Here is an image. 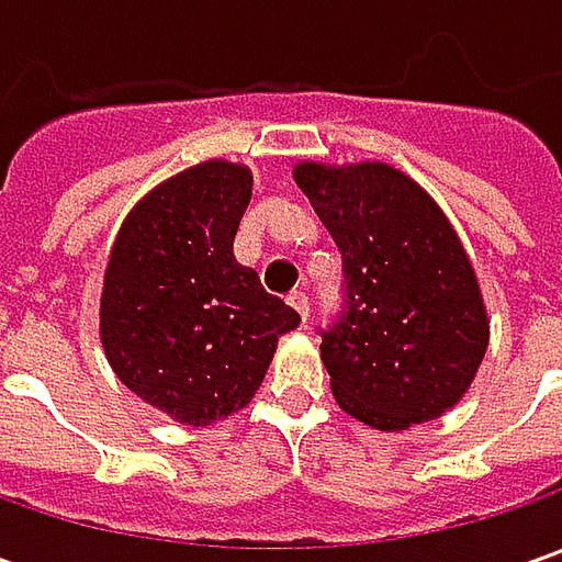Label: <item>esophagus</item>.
Segmentation results:
<instances>
[{"mask_svg": "<svg viewBox=\"0 0 562 562\" xmlns=\"http://www.w3.org/2000/svg\"><path fill=\"white\" fill-rule=\"evenodd\" d=\"M288 303H291L293 310L300 313V318H303V322L310 318V296H306V293H303V291H293L291 296H288Z\"/></svg>", "mask_w": 562, "mask_h": 562, "instance_id": "34e87169", "label": "esophagus"}]
</instances>
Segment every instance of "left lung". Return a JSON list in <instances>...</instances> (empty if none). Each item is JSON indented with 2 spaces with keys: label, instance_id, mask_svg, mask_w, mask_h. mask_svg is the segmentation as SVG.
<instances>
[{
  "label": "left lung",
  "instance_id": "left-lung-1",
  "mask_svg": "<svg viewBox=\"0 0 562 562\" xmlns=\"http://www.w3.org/2000/svg\"><path fill=\"white\" fill-rule=\"evenodd\" d=\"M344 259L340 313L318 328L335 400L378 431L435 419L487 350L475 271L435 200L397 168L296 165Z\"/></svg>",
  "mask_w": 562,
  "mask_h": 562
}]
</instances>
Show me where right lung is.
Masks as SVG:
<instances>
[{"instance_id":"obj_1","label":"right lung","mask_w":562,"mask_h":562,"mask_svg":"<svg viewBox=\"0 0 562 562\" xmlns=\"http://www.w3.org/2000/svg\"><path fill=\"white\" fill-rule=\"evenodd\" d=\"M249 193L244 165L187 168L134 205L105 269V357L137 397L184 425L247 406L278 337L300 325L296 310L234 259Z\"/></svg>"}]
</instances>
